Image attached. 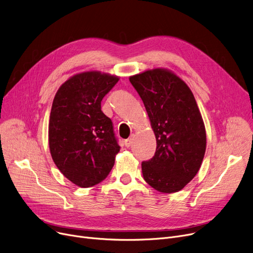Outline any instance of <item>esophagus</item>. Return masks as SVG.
Here are the masks:
<instances>
[{
    "label": "esophagus",
    "instance_id": "obj_1",
    "mask_svg": "<svg viewBox=\"0 0 253 253\" xmlns=\"http://www.w3.org/2000/svg\"><path fill=\"white\" fill-rule=\"evenodd\" d=\"M133 140H134V135H131L128 139L125 140V147L126 148H130L132 143H133Z\"/></svg>",
    "mask_w": 253,
    "mask_h": 253
}]
</instances>
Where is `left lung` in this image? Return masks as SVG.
Returning a JSON list of instances; mask_svg holds the SVG:
<instances>
[{
    "label": "left lung",
    "mask_w": 253,
    "mask_h": 253,
    "mask_svg": "<svg viewBox=\"0 0 253 253\" xmlns=\"http://www.w3.org/2000/svg\"><path fill=\"white\" fill-rule=\"evenodd\" d=\"M157 140L155 156L141 163L144 180L155 190H182L198 173L206 151V131L193 92L174 73L154 69L131 76Z\"/></svg>",
    "instance_id": "8db88e82"
}]
</instances>
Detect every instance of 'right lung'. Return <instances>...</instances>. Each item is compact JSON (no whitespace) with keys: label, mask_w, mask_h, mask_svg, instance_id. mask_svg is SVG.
I'll use <instances>...</instances> for the list:
<instances>
[{"label":"right lung","mask_w":253,"mask_h":253,"mask_svg":"<svg viewBox=\"0 0 253 253\" xmlns=\"http://www.w3.org/2000/svg\"><path fill=\"white\" fill-rule=\"evenodd\" d=\"M119 77L96 71L71 77L57 90L49 121V149L57 168L81 188L109 175L120 145L101 100Z\"/></svg>","instance_id":"add662e5"}]
</instances>
